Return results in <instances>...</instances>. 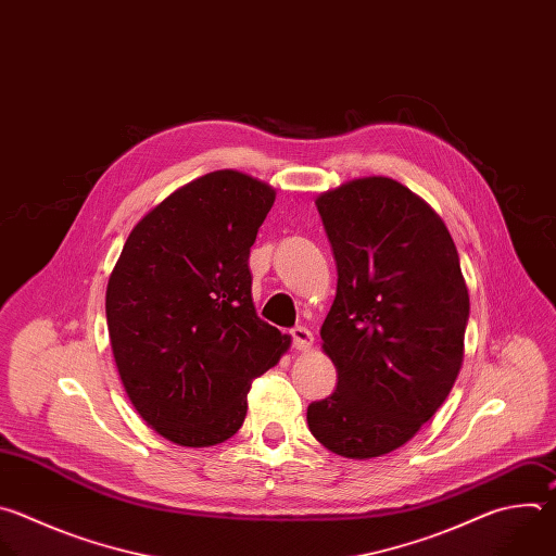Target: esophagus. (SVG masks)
Returning <instances> with one entry per match:
<instances>
[{
	"instance_id": "obj_1",
	"label": "esophagus",
	"mask_w": 556,
	"mask_h": 556,
	"mask_svg": "<svg viewBox=\"0 0 556 556\" xmlns=\"http://www.w3.org/2000/svg\"><path fill=\"white\" fill-rule=\"evenodd\" d=\"M291 342L295 351H306L313 344V332L306 326H295L291 328Z\"/></svg>"
}]
</instances>
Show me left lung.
Wrapping results in <instances>:
<instances>
[{
	"label": "left lung",
	"mask_w": 556,
	"mask_h": 556,
	"mask_svg": "<svg viewBox=\"0 0 556 556\" xmlns=\"http://www.w3.org/2000/svg\"><path fill=\"white\" fill-rule=\"evenodd\" d=\"M315 205L338 265L319 330L338 388L308 405L306 420L338 456L377 458L405 445L452 392L469 291L450 230L403 184L355 179Z\"/></svg>",
	"instance_id": "left-lung-1"
}]
</instances>
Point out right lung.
I'll return each mask as SVG.
<instances>
[{"label":"right lung","mask_w":556,"mask_h":556,"mask_svg":"<svg viewBox=\"0 0 556 556\" xmlns=\"http://www.w3.org/2000/svg\"><path fill=\"white\" fill-rule=\"evenodd\" d=\"M276 199L237 170L175 190L131 230L106 285V326L138 414L184 447L235 435L252 381L291 338L252 302L250 248Z\"/></svg>","instance_id":"add662e5"}]
</instances>
